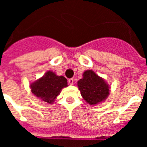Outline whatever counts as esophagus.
I'll return each mask as SVG.
<instances>
[{
	"instance_id": "1",
	"label": "esophagus",
	"mask_w": 147,
	"mask_h": 147,
	"mask_svg": "<svg viewBox=\"0 0 147 147\" xmlns=\"http://www.w3.org/2000/svg\"><path fill=\"white\" fill-rule=\"evenodd\" d=\"M68 83H69V85H73L74 84V79H69L68 80Z\"/></svg>"
}]
</instances>
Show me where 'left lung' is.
Here are the masks:
<instances>
[{
  "instance_id": "8db88e82",
  "label": "left lung",
  "mask_w": 147,
  "mask_h": 147,
  "mask_svg": "<svg viewBox=\"0 0 147 147\" xmlns=\"http://www.w3.org/2000/svg\"><path fill=\"white\" fill-rule=\"evenodd\" d=\"M77 85L82 96L90 105L105 101L110 93L109 85L92 70L84 72L83 78L78 81Z\"/></svg>"
}]
</instances>
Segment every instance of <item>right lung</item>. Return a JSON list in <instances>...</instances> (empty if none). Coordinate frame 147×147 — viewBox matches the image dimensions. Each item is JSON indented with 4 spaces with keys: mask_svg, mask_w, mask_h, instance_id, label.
<instances>
[{
    "mask_svg": "<svg viewBox=\"0 0 147 147\" xmlns=\"http://www.w3.org/2000/svg\"><path fill=\"white\" fill-rule=\"evenodd\" d=\"M65 87H67L65 78L62 76H57L51 71H47L42 78L30 85L32 93L34 96L49 104L54 102L62 88Z\"/></svg>",
    "mask_w": 147,
    "mask_h": 147,
    "instance_id": "1",
    "label": "right lung"
}]
</instances>
